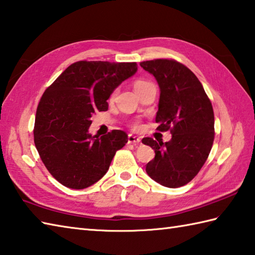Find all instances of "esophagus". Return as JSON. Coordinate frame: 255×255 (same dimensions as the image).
<instances>
[{"label":"esophagus","instance_id":"esophagus-1","mask_svg":"<svg viewBox=\"0 0 255 255\" xmlns=\"http://www.w3.org/2000/svg\"><path fill=\"white\" fill-rule=\"evenodd\" d=\"M140 140L141 139L139 138V137H137V136H134V134H128V143H139L140 142Z\"/></svg>","mask_w":255,"mask_h":255}]
</instances>
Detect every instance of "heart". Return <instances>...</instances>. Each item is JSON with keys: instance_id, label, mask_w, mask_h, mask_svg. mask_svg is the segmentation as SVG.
<instances>
[{"instance_id": "heart-1", "label": "heart", "mask_w": 255, "mask_h": 255, "mask_svg": "<svg viewBox=\"0 0 255 255\" xmlns=\"http://www.w3.org/2000/svg\"><path fill=\"white\" fill-rule=\"evenodd\" d=\"M147 84H150V83H148V82H146V81H137V82H134V84H133V88H134V91H138V89H140L141 87H143V86H146ZM134 127H137V124L134 125Z\"/></svg>"}]
</instances>
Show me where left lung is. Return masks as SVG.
<instances>
[{
    "instance_id": "1",
    "label": "left lung",
    "mask_w": 255,
    "mask_h": 255,
    "mask_svg": "<svg viewBox=\"0 0 255 255\" xmlns=\"http://www.w3.org/2000/svg\"><path fill=\"white\" fill-rule=\"evenodd\" d=\"M160 88L156 123L158 130H170L172 137L162 142L143 138L156 156L147 163L152 180L168 188L182 187L197 176L211 151L214 115L202 84L190 69L173 59L141 62Z\"/></svg>"
}]
</instances>
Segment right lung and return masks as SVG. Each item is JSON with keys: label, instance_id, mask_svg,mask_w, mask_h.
I'll return each mask as SVG.
<instances>
[{"label": "right lung", "instance_id": "right-lung-1", "mask_svg": "<svg viewBox=\"0 0 255 255\" xmlns=\"http://www.w3.org/2000/svg\"><path fill=\"white\" fill-rule=\"evenodd\" d=\"M136 63L79 61L44 92L38 103L34 142L49 173L71 189H85L108 171L127 133L113 130L98 138L88 132L95 112H106L107 99L137 72Z\"/></svg>", "mask_w": 255, "mask_h": 255}]
</instances>
